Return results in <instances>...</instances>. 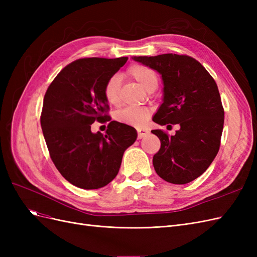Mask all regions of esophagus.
I'll use <instances>...</instances> for the list:
<instances>
[{"label": "esophagus", "instance_id": "34e87169", "mask_svg": "<svg viewBox=\"0 0 257 257\" xmlns=\"http://www.w3.org/2000/svg\"><path fill=\"white\" fill-rule=\"evenodd\" d=\"M137 132H138V139H142L149 134V131L147 128H138Z\"/></svg>", "mask_w": 257, "mask_h": 257}]
</instances>
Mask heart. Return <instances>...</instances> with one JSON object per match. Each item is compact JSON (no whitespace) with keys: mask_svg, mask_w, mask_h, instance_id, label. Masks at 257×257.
<instances>
[{"mask_svg":"<svg viewBox=\"0 0 257 257\" xmlns=\"http://www.w3.org/2000/svg\"><path fill=\"white\" fill-rule=\"evenodd\" d=\"M127 75L136 80L146 91H154L158 88L159 78L152 68L143 64H134L127 69ZM104 96L108 104L120 103V79L118 76H111L104 85ZM115 120L131 126L142 127L150 116V110L143 107H126L115 113Z\"/></svg>","mask_w":257,"mask_h":257,"instance_id":"1","label":"heart"}]
</instances>
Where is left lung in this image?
<instances>
[{
	"label": "left lung",
	"instance_id": "1",
	"mask_svg": "<svg viewBox=\"0 0 257 257\" xmlns=\"http://www.w3.org/2000/svg\"><path fill=\"white\" fill-rule=\"evenodd\" d=\"M162 76L163 103L153 116L160 125L179 124L168 136L151 131L161 141L153 157L155 172L165 181L185 184L203 175L220 149L224 109L214 79L198 61L175 53L133 57Z\"/></svg>",
	"mask_w": 257,
	"mask_h": 257
}]
</instances>
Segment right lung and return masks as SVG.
Here are the masks:
<instances>
[{"mask_svg":"<svg viewBox=\"0 0 257 257\" xmlns=\"http://www.w3.org/2000/svg\"><path fill=\"white\" fill-rule=\"evenodd\" d=\"M127 58H85L72 62L53 79L44 97L41 125L50 158L77 188L96 190L118 175L123 153L137 138L127 124L110 121L104 85ZM95 120L110 121L106 134H92Z\"/></svg>","mask_w":257,"mask_h":257,"instance_id":"1","label":"right lung"}]
</instances>
